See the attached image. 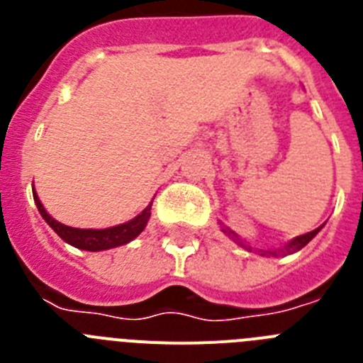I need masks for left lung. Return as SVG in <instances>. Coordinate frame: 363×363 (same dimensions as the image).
<instances>
[{
  "label": "left lung",
  "instance_id": "left-lung-1",
  "mask_svg": "<svg viewBox=\"0 0 363 363\" xmlns=\"http://www.w3.org/2000/svg\"><path fill=\"white\" fill-rule=\"evenodd\" d=\"M320 229H322V227H318V229L311 230V233H307V234H301V236H298V238H294L293 242H289V243H287V245H285V247H281V249H278V251H258V252H259V255H264V256H287V255H293V252L300 251L301 247H306L307 243H309L311 240H313L314 236H316V234H318V230H320ZM221 230H223V233L229 234L230 238H233L234 242L238 243L240 247H245L247 251H252L251 247L245 245V243H243L242 240H240L238 236H236V234L233 233V230L225 229V227H221Z\"/></svg>",
  "mask_w": 363,
  "mask_h": 363
}]
</instances>
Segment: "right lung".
<instances>
[{
  "mask_svg": "<svg viewBox=\"0 0 363 363\" xmlns=\"http://www.w3.org/2000/svg\"><path fill=\"white\" fill-rule=\"evenodd\" d=\"M34 194V201L38 205V211L43 216V220L49 223L54 229V233L60 236L62 240H65L70 245L83 249V251H105V249H112V247L125 245L129 243L130 240H134L138 234L145 229L147 221L150 218V209H152V203L143 211L142 214H138L134 220L127 221V223H121L116 227H108V229H74V227L63 225L60 221L54 220L52 216L47 214V211L43 209L40 198L36 196V192L32 191Z\"/></svg>",
  "mask_w": 363,
  "mask_h": 363,
  "instance_id": "obj_1",
  "label": "right lung"
}]
</instances>
